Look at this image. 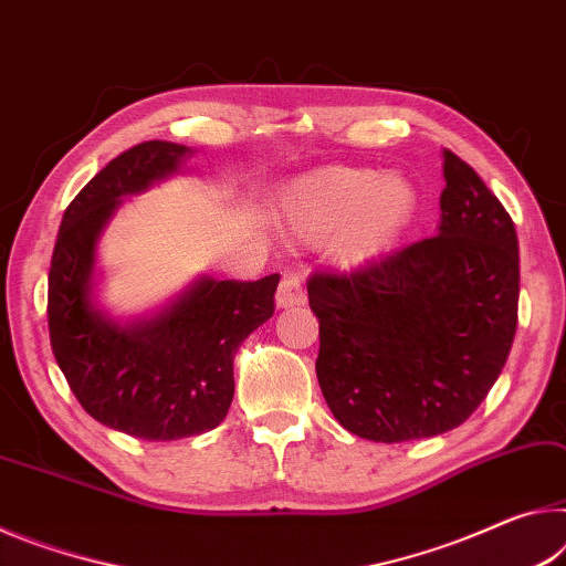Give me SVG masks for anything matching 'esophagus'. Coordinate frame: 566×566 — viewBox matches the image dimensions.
I'll return each mask as SVG.
<instances>
[{
  "mask_svg": "<svg viewBox=\"0 0 566 566\" xmlns=\"http://www.w3.org/2000/svg\"><path fill=\"white\" fill-rule=\"evenodd\" d=\"M303 303H305V293L298 277L283 275V281L277 285V293H275L277 308H295V305H303Z\"/></svg>",
  "mask_w": 566,
  "mask_h": 566,
  "instance_id": "1",
  "label": "esophagus"
}]
</instances>
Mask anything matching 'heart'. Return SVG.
I'll return each mask as SVG.
<instances>
[{
	"instance_id": "b5f03b06",
	"label": "heart",
	"mask_w": 566,
	"mask_h": 566,
	"mask_svg": "<svg viewBox=\"0 0 566 566\" xmlns=\"http://www.w3.org/2000/svg\"><path fill=\"white\" fill-rule=\"evenodd\" d=\"M416 212V190L401 175L370 168H318L295 180L277 216L285 233L303 243L336 235V258L346 268H364L381 258Z\"/></svg>"
}]
</instances>
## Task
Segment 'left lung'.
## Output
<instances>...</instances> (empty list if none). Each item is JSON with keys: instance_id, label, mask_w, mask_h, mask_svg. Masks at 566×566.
I'll return each mask as SVG.
<instances>
[{"instance_id": "8db88e82", "label": "left lung", "mask_w": 566, "mask_h": 566, "mask_svg": "<svg viewBox=\"0 0 566 566\" xmlns=\"http://www.w3.org/2000/svg\"><path fill=\"white\" fill-rule=\"evenodd\" d=\"M439 233L354 273H313L316 374L336 421L368 441L429 439L464 423L516 333L514 222L474 168L443 150Z\"/></svg>"}]
</instances>
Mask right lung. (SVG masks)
Masks as SVG:
<instances>
[{
  "label": "right lung",
  "instance_id": "right-lung-1",
  "mask_svg": "<svg viewBox=\"0 0 566 566\" xmlns=\"http://www.w3.org/2000/svg\"><path fill=\"white\" fill-rule=\"evenodd\" d=\"M190 147L150 140L109 160L64 210L50 268L54 358L92 419L145 441L206 433L235 394L233 358L273 316L281 275H200L153 316L115 321L97 303V245L123 198L180 172Z\"/></svg>",
  "mask_w": 566,
  "mask_h": 566
}]
</instances>
